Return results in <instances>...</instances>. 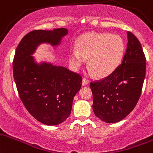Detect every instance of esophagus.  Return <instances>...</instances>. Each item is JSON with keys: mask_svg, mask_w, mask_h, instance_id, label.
<instances>
[{"mask_svg": "<svg viewBox=\"0 0 153 153\" xmlns=\"http://www.w3.org/2000/svg\"><path fill=\"white\" fill-rule=\"evenodd\" d=\"M89 84V81L87 79L85 78H83V79H82V85L85 86V85H87Z\"/></svg>", "mask_w": 153, "mask_h": 153, "instance_id": "obj_1", "label": "esophagus"}]
</instances>
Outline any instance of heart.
<instances>
[{"instance_id":"obj_1","label":"heart","mask_w":153,"mask_h":153,"mask_svg":"<svg viewBox=\"0 0 153 153\" xmlns=\"http://www.w3.org/2000/svg\"><path fill=\"white\" fill-rule=\"evenodd\" d=\"M124 42L118 35L90 32L80 38L78 50L71 49L70 63L78 69L88 59L89 67L96 76L105 77L112 74L119 66L124 53Z\"/></svg>"}]
</instances>
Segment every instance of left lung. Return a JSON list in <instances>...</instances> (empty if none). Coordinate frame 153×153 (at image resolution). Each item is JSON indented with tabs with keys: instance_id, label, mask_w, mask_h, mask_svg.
Segmentation results:
<instances>
[{
	"instance_id": "obj_1",
	"label": "left lung",
	"mask_w": 153,
	"mask_h": 153,
	"mask_svg": "<svg viewBox=\"0 0 153 153\" xmlns=\"http://www.w3.org/2000/svg\"><path fill=\"white\" fill-rule=\"evenodd\" d=\"M128 43L122 62L112 74L90 83L92 109L106 123L121 121L140 99L146 72V58L137 37L127 32Z\"/></svg>"
}]
</instances>
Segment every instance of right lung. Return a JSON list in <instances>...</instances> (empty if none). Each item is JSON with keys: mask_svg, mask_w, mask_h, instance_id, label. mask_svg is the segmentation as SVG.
<instances>
[{"mask_svg": "<svg viewBox=\"0 0 153 153\" xmlns=\"http://www.w3.org/2000/svg\"><path fill=\"white\" fill-rule=\"evenodd\" d=\"M67 34L65 28L32 31L20 41L13 61V78L24 105L35 119L49 126L60 124L70 116L82 78L63 66L36 63L31 55L43 42L58 45Z\"/></svg>", "mask_w": 153, "mask_h": 153, "instance_id": "obj_1", "label": "right lung"}]
</instances>
